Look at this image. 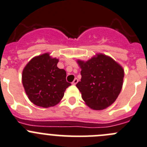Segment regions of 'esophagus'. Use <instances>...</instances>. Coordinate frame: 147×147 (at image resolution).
<instances>
[{
	"label": "esophagus",
	"instance_id": "esophagus-1",
	"mask_svg": "<svg viewBox=\"0 0 147 147\" xmlns=\"http://www.w3.org/2000/svg\"><path fill=\"white\" fill-rule=\"evenodd\" d=\"M78 82H79V80H78V79H76V78H75V79H74V80L73 81V82H72V84H74V85H76V84L78 83Z\"/></svg>",
	"mask_w": 147,
	"mask_h": 147
}]
</instances>
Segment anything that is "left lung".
Returning <instances> with one entry per match:
<instances>
[{
  "label": "left lung",
  "mask_w": 147,
  "mask_h": 147,
  "mask_svg": "<svg viewBox=\"0 0 147 147\" xmlns=\"http://www.w3.org/2000/svg\"><path fill=\"white\" fill-rule=\"evenodd\" d=\"M82 79L76 86L91 109L101 110L113 104L123 86L124 70L118 63L102 53L86 61L77 60Z\"/></svg>",
  "instance_id": "obj_1"
}]
</instances>
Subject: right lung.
Returning <instances> with one entry per match:
<instances>
[{"label": "right lung", "instance_id": "right-lung-1", "mask_svg": "<svg viewBox=\"0 0 147 147\" xmlns=\"http://www.w3.org/2000/svg\"><path fill=\"white\" fill-rule=\"evenodd\" d=\"M58 59L49 53L34 57L22 71V84L28 98L33 104L47 108L61 102L66 88V72L58 68Z\"/></svg>", "mask_w": 147, "mask_h": 147}]
</instances>
